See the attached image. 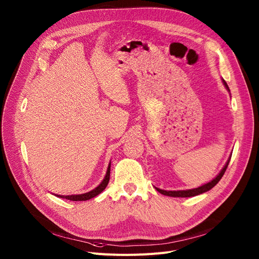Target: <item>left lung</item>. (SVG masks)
<instances>
[{
  "mask_svg": "<svg viewBox=\"0 0 259 259\" xmlns=\"http://www.w3.org/2000/svg\"><path fill=\"white\" fill-rule=\"evenodd\" d=\"M222 80H223V84L225 85L226 89L230 92L229 86L227 85L226 80H225L224 78H222ZM231 156H232V155H230V157L228 158V160H227V162H226V165H225L224 168L221 170V172H220L219 174H217L211 182H209V183H207V184H205V185H202V186H200V187H197V188H194V189H188V190H178V191H175V190H174V191H167V190H161V189L156 188V187H155V189L157 190V191H158L160 194L167 195V196H170V197H191V196H196V195L205 193V192L209 191V190H211L217 183H219V182L221 181V179L223 178V175L225 174V172H226V170H227V167H228L229 162H230Z\"/></svg>",
  "mask_w": 259,
  "mask_h": 259,
  "instance_id": "1",
  "label": "left lung"
}]
</instances>
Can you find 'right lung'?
I'll return each instance as SVG.
<instances>
[{
  "label": "right lung",
  "instance_id": "obj_1",
  "mask_svg": "<svg viewBox=\"0 0 259 259\" xmlns=\"http://www.w3.org/2000/svg\"><path fill=\"white\" fill-rule=\"evenodd\" d=\"M110 167H111V161L109 162L108 168H107V172L104 180L102 181V183L97 187L94 188L91 191L87 192V193H83V194H73V195H57L58 197L61 198H66V199H69V200H74V201H81V200H88L91 199L95 196H98L100 193H102L105 188L107 187L109 180H110Z\"/></svg>",
  "mask_w": 259,
  "mask_h": 259
}]
</instances>
